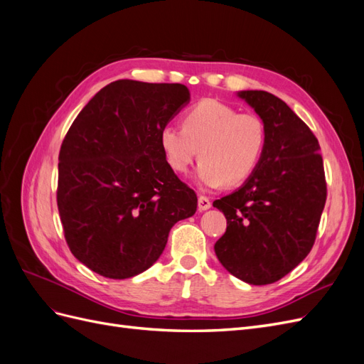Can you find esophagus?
<instances>
[{"mask_svg":"<svg viewBox=\"0 0 364 364\" xmlns=\"http://www.w3.org/2000/svg\"><path fill=\"white\" fill-rule=\"evenodd\" d=\"M209 208H211V200H209L205 196H199V199H197V209L202 213V211H206V209H209Z\"/></svg>","mask_w":364,"mask_h":364,"instance_id":"1","label":"esophagus"}]
</instances>
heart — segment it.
Returning <instances> with one entry per match:
<instances>
[{
  "label": "heart",
  "mask_w": 364,
  "mask_h": 364,
  "mask_svg": "<svg viewBox=\"0 0 364 364\" xmlns=\"http://www.w3.org/2000/svg\"><path fill=\"white\" fill-rule=\"evenodd\" d=\"M164 158L176 173H186L197 155L196 181L206 188L234 186L257 170L266 147V127L255 114L213 98L196 103L183 115V127L168 123L159 132Z\"/></svg>",
  "instance_id": "obj_1"
}]
</instances>
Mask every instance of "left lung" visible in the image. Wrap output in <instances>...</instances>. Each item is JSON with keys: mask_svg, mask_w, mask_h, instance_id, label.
<instances>
[{"mask_svg": "<svg viewBox=\"0 0 364 364\" xmlns=\"http://www.w3.org/2000/svg\"><path fill=\"white\" fill-rule=\"evenodd\" d=\"M262 119L266 147L250 178L213 205L226 217L214 245L222 266L253 285L277 282L310 253L326 200L317 138L281 98L238 91Z\"/></svg>", "mask_w": 364, "mask_h": 364, "instance_id": "1", "label": "left lung"}]
</instances>
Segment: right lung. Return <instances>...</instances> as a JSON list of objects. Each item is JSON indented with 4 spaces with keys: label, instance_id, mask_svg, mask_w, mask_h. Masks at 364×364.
<instances>
[{
    "label": "right lung",
    "instance_id": "obj_1",
    "mask_svg": "<svg viewBox=\"0 0 364 364\" xmlns=\"http://www.w3.org/2000/svg\"><path fill=\"white\" fill-rule=\"evenodd\" d=\"M190 103L181 83L117 80L77 115L59 153L65 240L87 269L111 279L158 261L170 229L194 215L196 193L164 158L159 132Z\"/></svg>",
    "mask_w": 364,
    "mask_h": 364
}]
</instances>
